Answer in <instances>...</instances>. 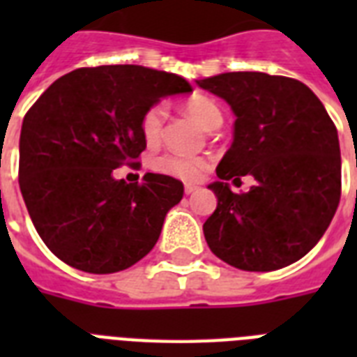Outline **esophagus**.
<instances>
[{"label": "esophagus", "instance_id": "1", "mask_svg": "<svg viewBox=\"0 0 357 357\" xmlns=\"http://www.w3.org/2000/svg\"><path fill=\"white\" fill-rule=\"evenodd\" d=\"M196 189H198V187H196V185L187 183V185H185V195H192V192H195Z\"/></svg>", "mask_w": 357, "mask_h": 357}]
</instances>
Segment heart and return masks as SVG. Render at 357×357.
<instances>
[{
	"label": "heart",
	"instance_id": "heart-1",
	"mask_svg": "<svg viewBox=\"0 0 357 357\" xmlns=\"http://www.w3.org/2000/svg\"><path fill=\"white\" fill-rule=\"evenodd\" d=\"M185 113L192 116L202 128L217 129L222 123V111L217 103L209 98H192L185 103ZM162 128H165V107L155 105L150 111H146L140 122V129L144 135V140L148 144H157L162 137ZM209 167V159L202 155H181V153H165L157 157L153 162V168L161 174L174 176V178L183 179V181H196L202 178Z\"/></svg>",
	"mask_w": 357,
	"mask_h": 357
}]
</instances>
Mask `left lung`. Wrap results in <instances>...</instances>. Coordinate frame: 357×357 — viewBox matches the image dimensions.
<instances>
[{
  "instance_id": "8db88e82",
  "label": "left lung",
  "mask_w": 357,
  "mask_h": 357,
  "mask_svg": "<svg viewBox=\"0 0 357 357\" xmlns=\"http://www.w3.org/2000/svg\"><path fill=\"white\" fill-rule=\"evenodd\" d=\"M235 114L234 142L207 185L217 209L204 224L207 246L250 272L291 265L315 246L341 198L337 129L310 86L283 75L226 72L196 81ZM256 185L235 195L229 178Z\"/></svg>"
}]
</instances>
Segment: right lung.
Here are the masks:
<instances>
[{"instance_id":"obj_1","label":"right lung","mask_w":357,"mask_h":357,"mask_svg":"<svg viewBox=\"0 0 357 357\" xmlns=\"http://www.w3.org/2000/svg\"><path fill=\"white\" fill-rule=\"evenodd\" d=\"M192 92L181 75L139 64L79 68L59 77L27 111L20 133V190L36 231L66 265L111 274L140 261L161 235L183 183L113 176L146 148V111Z\"/></svg>"}]
</instances>
